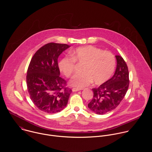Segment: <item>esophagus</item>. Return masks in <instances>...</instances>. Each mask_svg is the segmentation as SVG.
<instances>
[{"instance_id": "esophagus-1", "label": "esophagus", "mask_w": 152, "mask_h": 152, "mask_svg": "<svg viewBox=\"0 0 152 152\" xmlns=\"http://www.w3.org/2000/svg\"><path fill=\"white\" fill-rule=\"evenodd\" d=\"M80 90H81L80 89H77V88H75L72 89V91L73 92H77V91H80Z\"/></svg>"}]
</instances>
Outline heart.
I'll return each mask as SVG.
<instances>
[{"instance_id":"b5f03b06","label":"heart","mask_w":152,"mask_h":152,"mask_svg":"<svg viewBox=\"0 0 152 152\" xmlns=\"http://www.w3.org/2000/svg\"><path fill=\"white\" fill-rule=\"evenodd\" d=\"M72 58L63 57L58 61L60 71L66 77L74 72L75 62L84 64L81 74L74 75L69 81L71 87L81 89L93 81L96 84L105 83L113 74L116 65L114 56L109 51L92 45L77 48L71 54Z\"/></svg>"}]
</instances>
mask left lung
<instances>
[{"instance_id": "obj_1", "label": "left lung", "mask_w": 152, "mask_h": 152, "mask_svg": "<svg viewBox=\"0 0 152 152\" xmlns=\"http://www.w3.org/2000/svg\"><path fill=\"white\" fill-rule=\"evenodd\" d=\"M117 65L113 77L96 88H92L93 98L88 107L98 115L116 108L125 97L129 85V71L124 58L115 56Z\"/></svg>"}]
</instances>
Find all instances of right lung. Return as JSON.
Masks as SVG:
<instances>
[{"instance_id": "add662e5", "label": "right lung", "mask_w": 152, "mask_h": 152, "mask_svg": "<svg viewBox=\"0 0 152 152\" xmlns=\"http://www.w3.org/2000/svg\"><path fill=\"white\" fill-rule=\"evenodd\" d=\"M70 45L50 43L38 50L29 64L26 76L27 90L33 104L44 112L53 114L67 105L71 89L60 77L59 56Z\"/></svg>"}]
</instances>
